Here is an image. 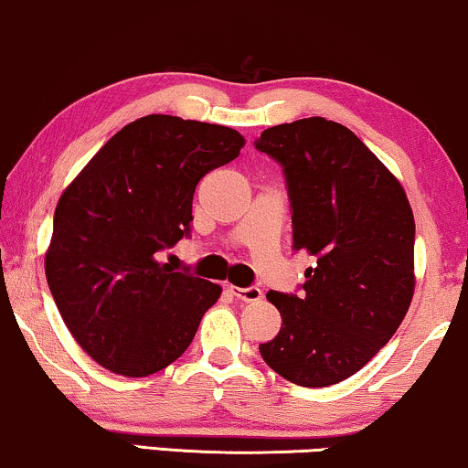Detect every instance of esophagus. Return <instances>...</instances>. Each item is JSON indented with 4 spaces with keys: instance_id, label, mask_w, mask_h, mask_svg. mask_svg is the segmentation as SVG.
Masks as SVG:
<instances>
[{
    "instance_id": "esophagus-1",
    "label": "esophagus",
    "mask_w": 468,
    "mask_h": 468,
    "mask_svg": "<svg viewBox=\"0 0 468 468\" xmlns=\"http://www.w3.org/2000/svg\"><path fill=\"white\" fill-rule=\"evenodd\" d=\"M228 290H229V293H232L234 298L242 300V303H258V300H261V290H260V287H236V285H229Z\"/></svg>"
}]
</instances>
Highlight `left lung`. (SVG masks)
Returning <instances> with one entry per match:
<instances>
[{
    "mask_svg": "<svg viewBox=\"0 0 468 468\" xmlns=\"http://www.w3.org/2000/svg\"><path fill=\"white\" fill-rule=\"evenodd\" d=\"M255 149L283 165L293 249L313 258L300 296L268 292L279 335L260 345L303 388L356 375L394 336L415 290L405 189L354 132L324 117L268 127Z\"/></svg>",
    "mask_w": 468,
    "mask_h": 468,
    "instance_id": "1",
    "label": "left lung"
}]
</instances>
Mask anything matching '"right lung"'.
I'll return each instance as SVG.
<instances>
[{"instance_id":"1","label":"right lung","mask_w":468,"mask_h":468,"mask_svg":"<svg viewBox=\"0 0 468 468\" xmlns=\"http://www.w3.org/2000/svg\"><path fill=\"white\" fill-rule=\"evenodd\" d=\"M242 146L232 127L146 114L61 194L44 271L68 330L100 367L149 377L194 341L221 287L172 272L157 253L189 234L196 185Z\"/></svg>"}]
</instances>
